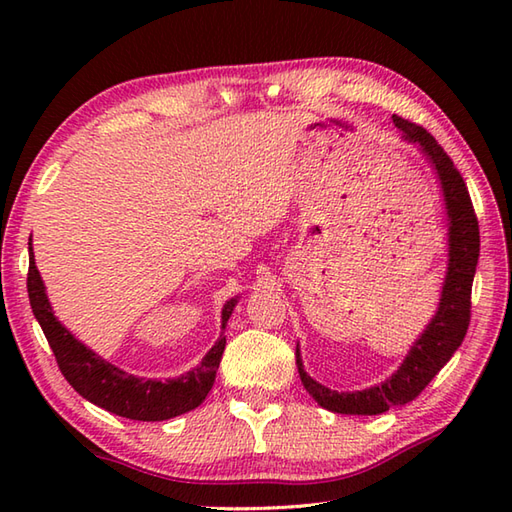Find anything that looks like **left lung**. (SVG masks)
Listing matches in <instances>:
<instances>
[{"label":"left lung","mask_w":512,"mask_h":512,"mask_svg":"<svg viewBox=\"0 0 512 512\" xmlns=\"http://www.w3.org/2000/svg\"><path fill=\"white\" fill-rule=\"evenodd\" d=\"M391 118L405 140L416 143L422 154L429 158L433 169L438 171L449 215V268L436 317L413 343L398 372L391 374L385 383L363 391H341L339 394V391L319 385L306 374L297 347V369L308 394L323 409L347 413V416H376V413H385L389 407L407 405L413 398H418L420 391L431 383L433 376L449 363V358L462 345L471 323V288L477 257H480V226H477L469 189L447 151L427 129L396 114Z\"/></svg>","instance_id":"1"}]
</instances>
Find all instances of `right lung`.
I'll return each instance as SVG.
<instances>
[{
  "instance_id": "1",
  "label": "right lung",
  "mask_w": 512,
  "mask_h": 512,
  "mask_svg": "<svg viewBox=\"0 0 512 512\" xmlns=\"http://www.w3.org/2000/svg\"><path fill=\"white\" fill-rule=\"evenodd\" d=\"M28 250V297L32 314H35L43 334H46L61 374L85 400L94 402L96 407H103L105 411L116 413V416L143 422L176 418L180 413H187L202 405V400L215 383V372L222 361L226 345L224 334L217 339L209 354L202 358V363L193 367L191 372L169 380L136 378L118 369L116 365L107 363L105 358L96 356L54 319L46 288H43L41 275L35 266L30 242ZM235 303L237 299L226 301L222 310V328H226V321L231 317Z\"/></svg>"
}]
</instances>
